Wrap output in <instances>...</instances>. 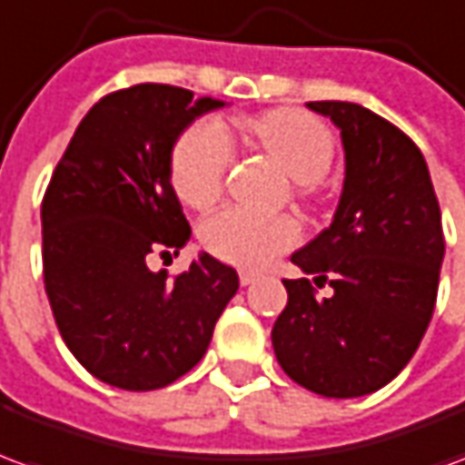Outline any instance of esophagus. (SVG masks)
Wrapping results in <instances>:
<instances>
[{"mask_svg": "<svg viewBox=\"0 0 465 465\" xmlns=\"http://www.w3.org/2000/svg\"><path fill=\"white\" fill-rule=\"evenodd\" d=\"M239 282H242V286H249V283L259 282V273H256V272H242V273H239Z\"/></svg>", "mask_w": 465, "mask_h": 465, "instance_id": "esophagus-1", "label": "esophagus"}]
</instances>
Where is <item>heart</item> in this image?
Here are the masks:
<instances>
[{"mask_svg": "<svg viewBox=\"0 0 465 465\" xmlns=\"http://www.w3.org/2000/svg\"><path fill=\"white\" fill-rule=\"evenodd\" d=\"M243 134L299 182V193L313 199L319 179L331 169L336 142L331 129L303 109H272L246 116ZM233 149L222 124L199 122L176 142L172 153V186L179 202L206 209L222 196L232 172ZM302 229L292 216H263L229 206L202 226L203 249L242 269H262L273 256L299 243Z\"/></svg>", "mask_w": 465, "mask_h": 465, "instance_id": "obj_1", "label": "heart"}]
</instances>
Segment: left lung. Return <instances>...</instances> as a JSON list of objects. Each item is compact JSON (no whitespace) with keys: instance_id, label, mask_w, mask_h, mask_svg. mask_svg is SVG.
<instances>
[{"instance_id":"left-lung-1","label":"left lung","mask_w":465,"mask_h":465,"mask_svg":"<svg viewBox=\"0 0 465 465\" xmlns=\"http://www.w3.org/2000/svg\"><path fill=\"white\" fill-rule=\"evenodd\" d=\"M341 129L346 182L333 223L292 262L273 323L286 376L326 399H356L401 373L429 329L446 239L429 166L396 124L351 102H309Z\"/></svg>"}]
</instances>
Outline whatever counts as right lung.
Segmentation results:
<instances>
[{
	"instance_id": "obj_1",
	"label": "right lung",
	"mask_w": 465,
	"mask_h": 465,
	"mask_svg": "<svg viewBox=\"0 0 465 465\" xmlns=\"http://www.w3.org/2000/svg\"><path fill=\"white\" fill-rule=\"evenodd\" d=\"M223 106L172 84L102 96L76 126L42 199L45 289L56 329L92 376L124 391L163 389L192 371L239 289L202 253L189 272L153 273L192 229L172 189V149Z\"/></svg>"
}]
</instances>
